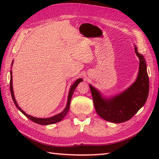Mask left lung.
<instances>
[{
    "mask_svg": "<svg viewBox=\"0 0 159 159\" xmlns=\"http://www.w3.org/2000/svg\"><path fill=\"white\" fill-rule=\"evenodd\" d=\"M134 52L139 59V73L135 81L123 92L105 98L99 90L89 85L96 112L106 121L119 124L129 120L146 102L149 93V79L146 60L138 52L136 46Z\"/></svg>",
    "mask_w": 159,
    "mask_h": 159,
    "instance_id": "1",
    "label": "left lung"
}]
</instances>
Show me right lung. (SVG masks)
Listing matches in <instances>:
<instances>
[{
  "label": "right lung",
  "mask_w": 159,
  "mask_h": 159,
  "mask_svg": "<svg viewBox=\"0 0 159 159\" xmlns=\"http://www.w3.org/2000/svg\"><path fill=\"white\" fill-rule=\"evenodd\" d=\"M13 61L11 63V66H13ZM83 79H78L75 82H74L72 85L70 87V89L69 91V93H68V97H67V104H66V107L64 110L62 111L61 113H60L57 115H55V116H54L52 117H48V118H38V117H33L31 116H30V115L26 114L25 111H24L22 109H21V108H20L18 103H17L16 100L15 99V96H14V93H13V83H12V72L11 70H10V92H11V97H12V99L13 102H14L16 107L18 108V109L20 110L21 112L25 115V116L28 117L30 120H31L32 121L35 123H37L38 124H41V125H50V124H55L57 122H59V121H61L65 116L67 115V112H68V111L70 109V102H71V99H72V94L74 92V90L76 88V87L78 86L79 84L83 81Z\"/></svg>",
  "instance_id": "obj_1"
}]
</instances>
